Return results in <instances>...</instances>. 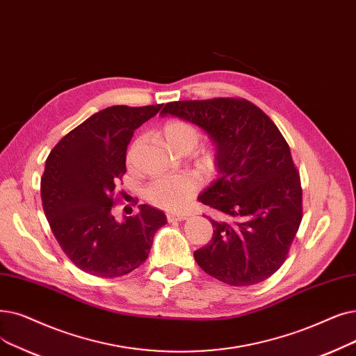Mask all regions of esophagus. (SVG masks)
<instances>
[{"instance_id":"34e87169","label":"esophagus","mask_w":356,"mask_h":356,"mask_svg":"<svg viewBox=\"0 0 356 356\" xmlns=\"http://www.w3.org/2000/svg\"><path fill=\"white\" fill-rule=\"evenodd\" d=\"M186 220V215L184 213H167V221L173 222V221H184Z\"/></svg>"}]
</instances>
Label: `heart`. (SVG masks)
<instances>
[{
  "mask_svg": "<svg viewBox=\"0 0 356 356\" xmlns=\"http://www.w3.org/2000/svg\"><path fill=\"white\" fill-rule=\"evenodd\" d=\"M165 143L176 151L195 148L199 141L197 129L184 120H168L161 128ZM134 148L128 152V161L132 160ZM200 180L193 173H177L159 177L151 181L145 189V197L152 205L163 209L176 211L188 204L196 193Z\"/></svg>",
  "mask_w": 356,
  "mask_h": 356,
  "instance_id": "1",
  "label": "heart"
}]
</instances>
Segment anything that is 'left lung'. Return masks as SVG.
I'll return each instance as SVG.
<instances>
[{"mask_svg": "<svg viewBox=\"0 0 356 356\" xmlns=\"http://www.w3.org/2000/svg\"><path fill=\"white\" fill-rule=\"evenodd\" d=\"M204 129L215 145L216 177L197 196L220 220L193 253L208 275L233 286L268 280L281 268L302 218V191L289 147L257 106L238 99L184 100L164 106Z\"/></svg>", "mask_w": 356, "mask_h": 356, "instance_id": "1", "label": "left lung"}]
</instances>
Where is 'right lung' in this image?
<instances>
[{
    "instance_id": "1",
    "label": "right lung",
    "mask_w": 356,
    "mask_h": 356,
    "mask_svg": "<svg viewBox=\"0 0 356 356\" xmlns=\"http://www.w3.org/2000/svg\"><path fill=\"white\" fill-rule=\"evenodd\" d=\"M161 107H106L67 134L44 163L40 195L46 220L60 249L90 275L116 277L141 266L154 234L167 222L163 211L147 204L122 222L112 213L134 131Z\"/></svg>"
}]
</instances>
